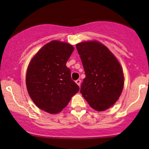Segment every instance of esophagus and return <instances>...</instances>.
<instances>
[{"instance_id":"34e87169","label":"esophagus","mask_w":149,"mask_h":149,"mask_svg":"<svg viewBox=\"0 0 149 149\" xmlns=\"http://www.w3.org/2000/svg\"><path fill=\"white\" fill-rule=\"evenodd\" d=\"M75 82H76V84L79 86H80V84H81V80H80V79H77V80L75 81Z\"/></svg>"}]
</instances>
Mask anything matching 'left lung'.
Here are the masks:
<instances>
[{
    "instance_id": "1",
    "label": "left lung",
    "mask_w": 149,
    "mask_h": 149,
    "mask_svg": "<svg viewBox=\"0 0 149 149\" xmlns=\"http://www.w3.org/2000/svg\"><path fill=\"white\" fill-rule=\"evenodd\" d=\"M76 49L86 75L81 94L95 110L107 109L123 90L124 79L120 64L109 50L97 41L79 43Z\"/></svg>"
}]
</instances>
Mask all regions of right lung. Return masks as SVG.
Masks as SVG:
<instances>
[{"label": "right lung", "instance_id": "add662e5", "mask_svg": "<svg viewBox=\"0 0 149 149\" xmlns=\"http://www.w3.org/2000/svg\"><path fill=\"white\" fill-rule=\"evenodd\" d=\"M74 48L70 44L53 40L33 56L26 73L28 93L36 105L52 114L61 111L79 91L66 66Z\"/></svg>", "mask_w": 149, "mask_h": 149}]
</instances>
